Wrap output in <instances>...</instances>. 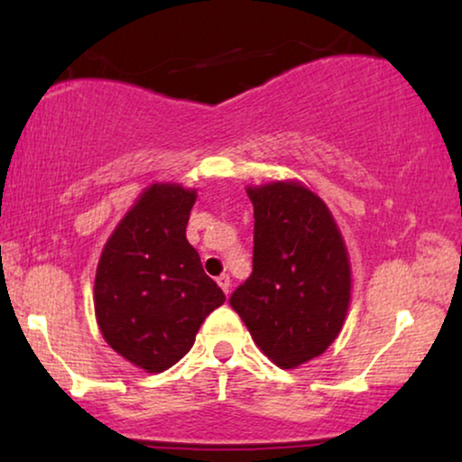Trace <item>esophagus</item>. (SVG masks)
<instances>
[{
  "mask_svg": "<svg viewBox=\"0 0 462 462\" xmlns=\"http://www.w3.org/2000/svg\"><path fill=\"white\" fill-rule=\"evenodd\" d=\"M217 282H218V286L223 288V292H225V294H229V292H231V277H229V275L223 273V275L218 277Z\"/></svg>",
  "mask_w": 462,
  "mask_h": 462,
  "instance_id": "esophagus-1",
  "label": "esophagus"
}]
</instances>
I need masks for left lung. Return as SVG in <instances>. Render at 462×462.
<instances>
[{
    "label": "left lung",
    "mask_w": 462,
    "mask_h": 462,
    "mask_svg": "<svg viewBox=\"0 0 462 462\" xmlns=\"http://www.w3.org/2000/svg\"><path fill=\"white\" fill-rule=\"evenodd\" d=\"M254 206L252 275L231 307L282 368L318 357L338 337L351 300V264L330 210L300 182L248 187Z\"/></svg>",
    "instance_id": "8db88e82"
}]
</instances>
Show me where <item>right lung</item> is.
Returning <instances> with one entry per match:
<instances>
[{
    "mask_svg": "<svg viewBox=\"0 0 462 462\" xmlns=\"http://www.w3.org/2000/svg\"><path fill=\"white\" fill-rule=\"evenodd\" d=\"M195 191L155 182L116 226L100 254L94 311L113 351L138 368L163 372L187 356L223 290L187 242Z\"/></svg>",
    "mask_w": 462,
    "mask_h": 462,
    "instance_id": "obj_1",
    "label": "right lung"
}]
</instances>
